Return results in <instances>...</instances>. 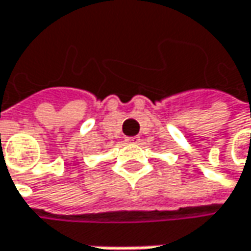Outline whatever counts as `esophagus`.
<instances>
[{"label": "esophagus", "mask_w": 251, "mask_h": 251, "mask_svg": "<svg viewBox=\"0 0 251 251\" xmlns=\"http://www.w3.org/2000/svg\"><path fill=\"white\" fill-rule=\"evenodd\" d=\"M125 142L129 145H138L140 142V138L139 136H127V138H125Z\"/></svg>", "instance_id": "esophagus-1"}]
</instances>
